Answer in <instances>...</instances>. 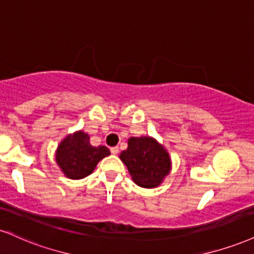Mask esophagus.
<instances>
[{
    "instance_id": "34e87169",
    "label": "esophagus",
    "mask_w": 254,
    "mask_h": 254,
    "mask_svg": "<svg viewBox=\"0 0 254 254\" xmlns=\"http://www.w3.org/2000/svg\"><path fill=\"white\" fill-rule=\"evenodd\" d=\"M110 150H111L112 155H117L119 152V148H118V146H114V148H111Z\"/></svg>"
}]
</instances>
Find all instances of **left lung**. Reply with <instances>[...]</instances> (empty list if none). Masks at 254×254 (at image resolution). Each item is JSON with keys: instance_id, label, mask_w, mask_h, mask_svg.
Segmentation results:
<instances>
[{"instance_id": "8db88e82", "label": "left lung", "mask_w": 254, "mask_h": 254, "mask_svg": "<svg viewBox=\"0 0 254 254\" xmlns=\"http://www.w3.org/2000/svg\"><path fill=\"white\" fill-rule=\"evenodd\" d=\"M131 179L142 188H155L170 173L172 161L164 146L149 136L131 137L119 155Z\"/></svg>"}]
</instances>
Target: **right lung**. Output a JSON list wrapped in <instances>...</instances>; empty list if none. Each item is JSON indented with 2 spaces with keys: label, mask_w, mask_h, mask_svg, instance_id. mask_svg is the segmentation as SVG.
Instances as JSON below:
<instances>
[{
  "label": "right lung",
  "mask_w": 254,
  "mask_h": 254,
  "mask_svg": "<svg viewBox=\"0 0 254 254\" xmlns=\"http://www.w3.org/2000/svg\"><path fill=\"white\" fill-rule=\"evenodd\" d=\"M109 155L110 150L106 146L91 145L90 136L80 130L61 140L56 161L66 177L80 180L90 175L98 162Z\"/></svg>",
  "instance_id": "obj_1"
}]
</instances>
